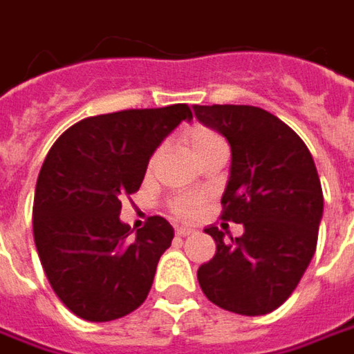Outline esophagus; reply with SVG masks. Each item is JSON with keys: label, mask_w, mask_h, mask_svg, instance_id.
<instances>
[{"label": "esophagus", "mask_w": 354, "mask_h": 354, "mask_svg": "<svg viewBox=\"0 0 354 354\" xmlns=\"http://www.w3.org/2000/svg\"><path fill=\"white\" fill-rule=\"evenodd\" d=\"M179 238L185 236H191V234H195V228H189V226H181V228H177V232H175Z\"/></svg>", "instance_id": "1"}]
</instances>
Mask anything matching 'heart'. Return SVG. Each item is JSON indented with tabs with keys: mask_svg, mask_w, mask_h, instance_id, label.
Returning <instances> with one entry per match:
<instances>
[{
	"mask_svg": "<svg viewBox=\"0 0 354 354\" xmlns=\"http://www.w3.org/2000/svg\"><path fill=\"white\" fill-rule=\"evenodd\" d=\"M185 142L189 143L193 156L197 157L201 153H205L207 149L214 147V145H223L225 140L214 129L205 128V126H197V128L187 131ZM156 159L157 153L151 157V165L156 163ZM171 211H173L175 216H179V218H195L203 211V198L197 197V195H179V197H175L171 201Z\"/></svg>",
	"mask_w": 354,
	"mask_h": 354,
	"instance_id": "1",
	"label": "heart"
}]
</instances>
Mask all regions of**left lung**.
I'll return each instance as SVG.
<instances>
[{"mask_svg": "<svg viewBox=\"0 0 354 354\" xmlns=\"http://www.w3.org/2000/svg\"><path fill=\"white\" fill-rule=\"evenodd\" d=\"M205 126L230 143L232 163L223 195V221L205 228L216 254L198 268L203 293L214 306L240 315H266L297 288L317 248L323 191L313 157L279 118L256 106H193Z\"/></svg>", "mask_w": 354, "mask_h": 354, "instance_id": "1", "label": "left lung"}]
</instances>
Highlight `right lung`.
<instances>
[{
    "instance_id": "1",
    "label": "right lung",
    "mask_w": 354,
    "mask_h": 354,
    "mask_svg": "<svg viewBox=\"0 0 354 354\" xmlns=\"http://www.w3.org/2000/svg\"><path fill=\"white\" fill-rule=\"evenodd\" d=\"M183 120L187 104L84 118L50 147L33 203V236L53 292L86 321L120 319L151 290L173 226L151 216L133 236L122 198L140 189L149 157Z\"/></svg>"
}]
</instances>
